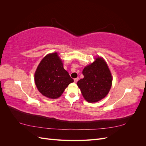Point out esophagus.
Returning a JSON list of instances; mask_svg holds the SVG:
<instances>
[{
    "label": "esophagus",
    "mask_w": 146,
    "mask_h": 146,
    "mask_svg": "<svg viewBox=\"0 0 146 146\" xmlns=\"http://www.w3.org/2000/svg\"><path fill=\"white\" fill-rule=\"evenodd\" d=\"M74 82L75 83H77V82H78V78H74Z\"/></svg>",
    "instance_id": "esophagus-1"
}]
</instances>
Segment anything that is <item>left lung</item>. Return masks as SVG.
I'll return each mask as SVG.
<instances>
[{
    "label": "left lung",
    "mask_w": 146,
    "mask_h": 146,
    "mask_svg": "<svg viewBox=\"0 0 146 146\" xmlns=\"http://www.w3.org/2000/svg\"><path fill=\"white\" fill-rule=\"evenodd\" d=\"M84 78L77 82L82 94L89 102H97L104 98L112 85V76L104 59L97 58L83 70Z\"/></svg>",
    "instance_id": "left-lung-1"
}]
</instances>
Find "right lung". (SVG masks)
Listing matches in <instances>:
<instances>
[{
  "mask_svg": "<svg viewBox=\"0 0 146 146\" xmlns=\"http://www.w3.org/2000/svg\"><path fill=\"white\" fill-rule=\"evenodd\" d=\"M35 81L43 96L56 99L74 80L64 69L57 53H53L47 55L39 64L35 74Z\"/></svg>",
  "mask_w": 146,
  "mask_h": 146,
  "instance_id": "add662e5",
  "label": "right lung"
}]
</instances>
